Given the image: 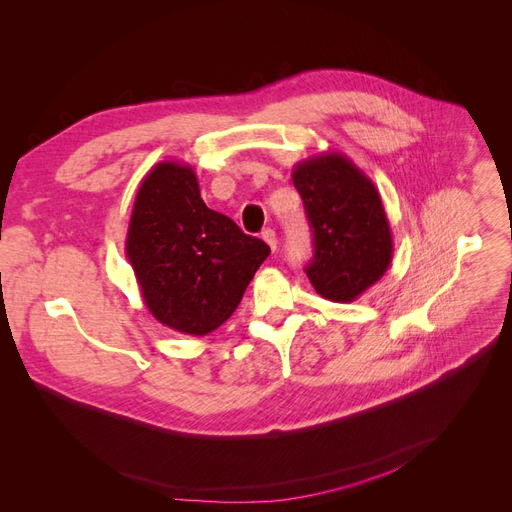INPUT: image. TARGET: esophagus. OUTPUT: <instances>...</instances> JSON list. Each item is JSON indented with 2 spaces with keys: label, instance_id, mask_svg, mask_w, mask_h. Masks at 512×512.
Here are the masks:
<instances>
[{
  "label": "esophagus",
  "instance_id": "1",
  "mask_svg": "<svg viewBox=\"0 0 512 512\" xmlns=\"http://www.w3.org/2000/svg\"><path fill=\"white\" fill-rule=\"evenodd\" d=\"M261 238H263V241L269 245V249H271V251H276V249H278V238H276V232L271 230V228H265V230L261 232Z\"/></svg>",
  "mask_w": 512,
  "mask_h": 512
}]
</instances>
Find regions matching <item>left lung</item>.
Wrapping results in <instances>:
<instances>
[{
    "instance_id": "obj_1",
    "label": "left lung",
    "mask_w": 512,
    "mask_h": 512,
    "mask_svg": "<svg viewBox=\"0 0 512 512\" xmlns=\"http://www.w3.org/2000/svg\"><path fill=\"white\" fill-rule=\"evenodd\" d=\"M292 183L313 228L315 257L306 267L317 294L352 302L377 284L393 259L381 193L344 154L321 152L292 168Z\"/></svg>"
}]
</instances>
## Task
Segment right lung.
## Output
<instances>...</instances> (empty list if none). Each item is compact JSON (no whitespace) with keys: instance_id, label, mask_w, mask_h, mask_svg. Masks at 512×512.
Listing matches in <instances>:
<instances>
[{"instance_id":"right-lung-1","label":"right lung","mask_w":512,"mask_h":512,"mask_svg":"<svg viewBox=\"0 0 512 512\" xmlns=\"http://www.w3.org/2000/svg\"><path fill=\"white\" fill-rule=\"evenodd\" d=\"M125 255L152 317L201 337L230 319L269 247L203 203L189 164L164 160L135 193Z\"/></svg>"}]
</instances>
